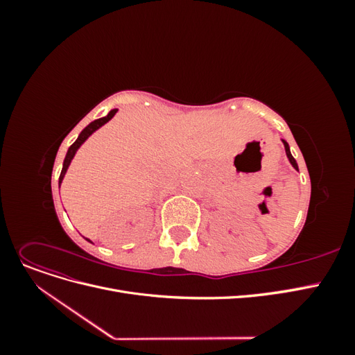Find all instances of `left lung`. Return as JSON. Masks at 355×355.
Instances as JSON below:
<instances>
[{
    "label": "left lung",
    "mask_w": 355,
    "mask_h": 355,
    "mask_svg": "<svg viewBox=\"0 0 355 355\" xmlns=\"http://www.w3.org/2000/svg\"><path fill=\"white\" fill-rule=\"evenodd\" d=\"M283 144H284V149H286V155H287V158H288V161H290V164H292L296 170H299L297 168V163H296V159L293 158V155H292V153H290V148H288V144L286 142V141H283Z\"/></svg>",
    "instance_id": "obj_1"
}]
</instances>
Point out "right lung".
Returning <instances> with one entry per match:
<instances>
[{
	"label": "right lung",
	"mask_w": 355,
	"mask_h": 355,
	"mask_svg": "<svg viewBox=\"0 0 355 355\" xmlns=\"http://www.w3.org/2000/svg\"><path fill=\"white\" fill-rule=\"evenodd\" d=\"M116 111H118V110H112L106 116L99 118V120H94L93 123H90V124H89L87 127H85L84 130L80 133L77 141H75V142L69 146L68 153H67V157H65V161H63V167H62V171H60V176H59V188H60V184H62L63 178H65V173H67V170H68V167H69V164H71V161H72L75 153L78 151V148H80L85 141H87L89 136H90L92 133H94V132L98 130L99 127H102L105 123H108V121L111 120V118L116 114ZM89 241H90V240H89Z\"/></svg>",
	"instance_id": "add662e5"
}]
</instances>
